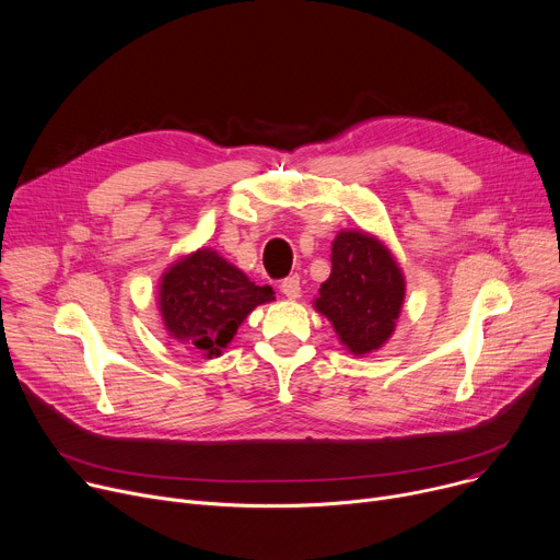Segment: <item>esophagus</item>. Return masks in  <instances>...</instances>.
<instances>
[{"mask_svg":"<svg viewBox=\"0 0 560 560\" xmlns=\"http://www.w3.org/2000/svg\"><path fill=\"white\" fill-rule=\"evenodd\" d=\"M280 291H282V295L289 298V300L300 298V278H298V276L284 278V280L280 282Z\"/></svg>","mask_w":560,"mask_h":560,"instance_id":"34e87169","label":"esophagus"}]
</instances>
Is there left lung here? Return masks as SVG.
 <instances>
[{"mask_svg":"<svg viewBox=\"0 0 560 560\" xmlns=\"http://www.w3.org/2000/svg\"><path fill=\"white\" fill-rule=\"evenodd\" d=\"M406 298V278L388 244L363 229L338 231L331 242V273L314 310L354 357L381 350L395 334Z\"/></svg>","mask_w":560,"mask_h":560,"instance_id":"8db88e82","label":"left lung"}]
</instances>
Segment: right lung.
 Segmentation results:
<instances>
[{
  "instance_id": "1",
  "label": "right lung",
  "mask_w": 560,
  "mask_h": 560,
  "mask_svg": "<svg viewBox=\"0 0 560 560\" xmlns=\"http://www.w3.org/2000/svg\"><path fill=\"white\" fill-rule=\"evenodd\" d=\"M276 300L214 248L201 246L172 262L159 280V312L170 338L203 359L222 357L246 316Z\"/></svg>"
}]
</instances>
